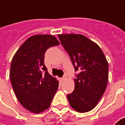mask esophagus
I'll return each mask as SVG.
<instances>
[{
  "label": "esophagus",
  "instance_id": "1",
  "mask_svg": "<svg viewBox=\"0 0 125 125\" xmlns=\"http://www.w3.org/2000/svg\"><path fill=\"white\" fill-rule=\"evenodd\" d=\"M65 79H66V76H64L63 77H62V78H61V81H62V82H63V81H65Z\"/></svg>",
  "mask_w": 125,
  "mask_h": 125
}]
</instances>
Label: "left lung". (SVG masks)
Instances as JSON below:
<instances>
[{
  "label": "left lung",
  "instance_id": "1",
  "mask_svg": "<svg viewBox=\"0 0 125 125\" xmlns=\"http://www.w3.org/2000/svg\"><path fill=\"white\" fill-rule=\"evenodd\" d=\"M61 44L69 54L75 71L80 72L74 81V90L67 95L76 111H91L102 98L108 81V63L95 42L82 34H58Z\"/></svg>",
  "mask_w": 125,
  "mask_h": 125
}]
</instances>
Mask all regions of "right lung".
I'll list each match as a JSON object with an SVG mask.
<instances>
[{
    "mask_svg": "<svg viewBox=\"0 0 125 125\" xmlns=\"http://www.w3.org/2000/svg\"><path fill=\"white\" fill-rule=\"evenodd\" d=\"M59 44L53 35H34L21 45L12 59V87L20 104L31 112L38 114L48 109L57 91L59 81L49 74L44 55L49 48Z\"/></svg>",
    "mask_w": 125,
    "mask_h": 125,
    "instance_id": "1",
    "label": "right lung"
}]
</instances>
